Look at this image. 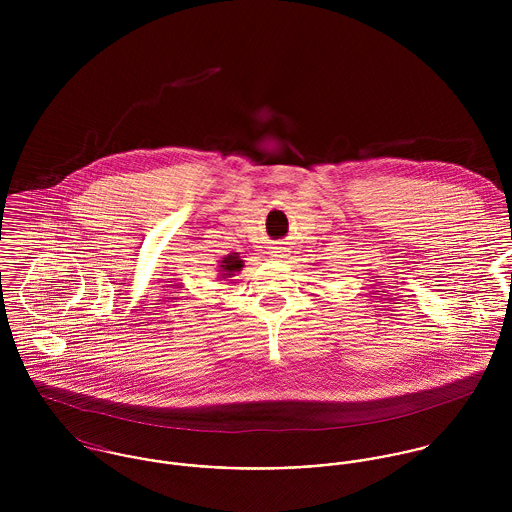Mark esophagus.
I'll use <instances>...</instances> for the list:
<instances>
[{
    "label": "esophagus",
    "instance_id": "obj_1",
    "mask_svg": "<svg viewBox=\"0 0 512 512\" xmlns=\"http://www.w3.org/2000/svg\"><path fill=\"white\" fill-rule=\"evenodd\" d=\"M270 256H272V260H284V258H288V250L282 246H276V248H272Z\"/></svg>",
    "mask_w": 512,
    "mask_h": 512
}]
</instances>
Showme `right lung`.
Returning a JSON list of instances; mask_svg holds the SVG:
<instances>
[{
	"label": "right lung",
	"mask_w": 512,
	"mask_h": 512,
	"mask_svg": "<svg viewBox=\"0 0 512 512\" xmlns=\"http://www.w3.org/2000/svg\"><path fill=\"white\" fill-rule=\"evenodd\" d=\"M244 266V260L238 256V252H232L228 256H224L222 260H219V272L222 280H228L232 278L236 272H240Z\"/></svg>",
	"instance_id": "right-lung-1"
}]
</instances>
